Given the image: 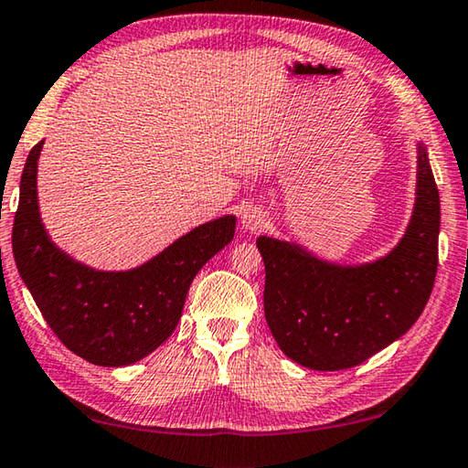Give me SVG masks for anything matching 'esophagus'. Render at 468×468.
Instances as JSON below:
<instances>
[{
	"label": "esophagus",
	"instance_id": "esophagus-1",
	"mask_svg": "<svg viewBox=\"0 0 468 468\" xmlns=\"http://www.w3.org/2000/svg\"><path fill=\"white\" fill-rule=\"evenodd\" d=\"M242 226L250 232H259L267 226V214L261 207H246L242 211Z\"/></svg>",
	"mask_w": 468,
	"mask_h": 468
}]
</instances>
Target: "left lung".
<instances>
[{"mask_svg":"<svg viewBox=\"0 0 468 468\" xmlns=\"http://www.w3.org/2000/svg\"><path fill=\"white\" fill-rule=\"evenodd\" d=\"M438 187L420 146L416 209L389 257L338 267L295 244L261 236L264 317L279 348L307 368L342 371L389 346L428 303L438 271Z\"/></svg>","mask_w":468,"mask_h":468,"instance_id":"8db88e82","label":"left lung"}]
</instances>
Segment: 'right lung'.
I'll use <instances>...</instances> for the list:
<instances>
[{"label":"right lung","instance_id":"add662e5","mask_svg":"<svg viewBox=\"0 0 468 468\" xmlns=\"http://www.w3.org/2000/svg\"><path fill=\"white\" fill-rule=\"evenodd\" d=\"M42 144L26 158L14 218L12 249L20 277L70 352L101 367L136 363L177 328L193 277L232 240L236 218L196 228L138 269L93 271L58 250L40 222L37 169Z\"/></svg>","mask_w":468,"mask_h":468}]
</instances>
